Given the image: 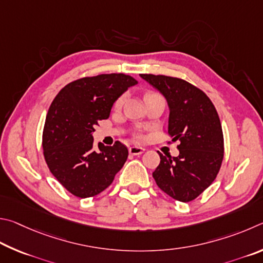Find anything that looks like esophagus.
<instances>
[{
    "label": "esophagus",
    "mask_w": 263,
    "mask_h": 263,
    "mask_svg": "<svg viewBox=\"0 0 263 263\" xmlns=\"http://www.w3.org/2000/svg\"><path fill=\"white\" fill-rule=\"evenodd\" d=\"M143 153H144V149L141 148V146H130V148H129V154L130 155L136 156V155H142Z\"/></svg>",
    "instance_id": "obj_1"
}]
</instances>
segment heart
Masks as SVG:
<instances>
[{
  "instance_id": "b5f03b06",
  "label": "heart",
  "mask_w": 263,
  "mask_h": 263,
  "mask_svg": "<svg viewBox=\"0 0 263 263\" xmlns=\"http://www.w3.org/2000/svg\"><path fill=\"white\" fill-rule=\"evenodd\" d=\"M154 95H156V93H146V95H145V99L148 98V97L154 96ZM123 100H124L123 97H120L119 99H117V101H115V103H114V108H115V109H120V108H121L122 105H123Z\"/></svg>"
}]
</instances>
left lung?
Masks as SVG:
<instances>
[{
	"mask_svg": "<svg viewBox=\"0 0 263 263\" xmlns=\"http://www.w3.org/2000/svg\"><path fill=\"white\" fill-rule=\"evenodd\" d=\"M167 101L168 134L180 141L179 156H164L153 173L157 186L174 200L190 202L216 179L224 157L222 124L203 91L180 78L140 75Z\"/></svg>",
	"mask_w": 263,
	"mask_h": 263,
	"instance_id": "left-lung-1",
	"label": "left lung"
}]
</instances>
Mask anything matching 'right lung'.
<instances>
[{
  "label": "right lung",
  "instance_id": "right-lung-1",
  "mask_svg": "<svg viewBox=\"0 0 263 263\" xmlns=\"http://www.w3.org/2000/svg\"><path fill=\"white\" fill-rule=\"evenodd\" d=\"M136 84L124 73H103L69 83L55 97L45 121L44 156L49 171L72 195H98L126 163V146L98 143L96 150L92 133L109 117L119 97Z\"/></svg>",
  "mask_w": 263,
  "mask_h": 263
}]
</instances>
